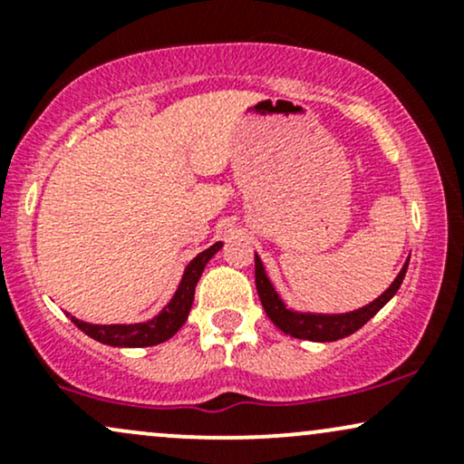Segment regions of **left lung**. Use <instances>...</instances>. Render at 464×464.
<instances>
[{
  "label": "left lung",
  "mask_w": 464,
  "mask_h": 464,
  "mask_svg": "<svg viewBox=\"0 0 464 464\" xmlns=\"http://www.w3.org/2000/svg\"><path fill=\"white\" fill-rule=\"evenodd\" d=\"M408 262L401 268V273L397 275V279L392 281L391 287H388L380 299H375L366 307H360V310L355 312L332 314V316H329V314H299V312L287 310L284 301H281L279 295L275 292L270 279L266 276L262 259H259L257 255H255V285H257V295L259 299H262L266 314H268L270 321H273L281 332L290 334L292 338L314 340V343H332V340L347 338V335L358 332L362 324L369 323L371 318L397 295L399 285H401L403 276H406Z\"/></svg>",
  "instance_id": "1"
}]
</instances>
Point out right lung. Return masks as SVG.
Instances as JSON below:
<instances>
[{
    "label": "right lung",
    "instance_id": "add662e5",
    "mask_svg": "<svg viewBox=\"0 0 464 464\" xmlns=\"http://www.w3.org/2000/svg\"><path fill=\"white\" fill-rule=\"evenodd\" d=\"M222 248V242H216L214 246L202 250L200 255H196L194 259L185 268L183 279H180L177 295L172 296V301L163 307V312L159 316H154L148 323H137V324H92L78 321L72 316V323L76 324L80 332H84L89 338L98 340L102 344H111V347H152V344L165 343L168 338H172L174 334L183 327V323L188 321L191 303H194V292L196 284H198L202 270H205L207 262Z\"/></svg>",
    "mask_w": 464,
    "mask_h": 464
}]
</instances>
